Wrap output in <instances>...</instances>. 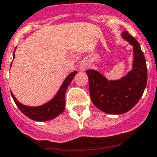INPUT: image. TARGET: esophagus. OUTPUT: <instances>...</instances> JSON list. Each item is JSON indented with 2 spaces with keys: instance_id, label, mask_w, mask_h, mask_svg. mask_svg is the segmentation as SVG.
<instances>
[{
  "instance_id": "1",
  "label": "esophagus",
  "mask_w": 157,
  "mask_h": 157,
  "mask_svg": "<svg viewBox=\"0 0 157 157\" xmlns=\"http://www.w3.org/2000/svg\"><path fill=\"white\" fill-rule=\"evenodd\" d=\"M87 68H88V63H87V62L83 61V62H82L81 63H80V65H79L80 71H83L86 70Z\"/></svg>"
}]
</instances>
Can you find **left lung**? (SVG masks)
Listing matches in <instances>:
<instances>
[{"instance_id":"left-lung-1","label":"left lung","mask_w":157,"mask_h":157,"mask_svg":"<svg viewBox=\"0 0 157 157\" xmlns=\"http://www.w3.org/2000/svg\"><path fill=\"white\" fill-rule=\"evenodd\" d=\"M123 39L133 46L132 69L120 79L109 80L99 71H86L92 102L99 110L112 115L126 113L138 103L147 84V67L139 43L123 31Z\"/></svg>"}]
</instances>
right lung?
<instances>
[{
	"instance_id": "add662e5",
	"label": "right lung",
	"mask_w": 157,
	"mask_h": 157,
	"mask_svg": "<svg viewBox=\"0 0 157 157\" xmlns=\"http://www.w3.org/2000/svg\"><path fill=\"white\" fill-rule=\"evenodd\" d=\"M15 51L13 52V59L15 58ZM11 67H12V64H11ZM77 73L78 72L75 71L70 73L67 76L63 82L62 83L61 86L59 87V90L57 91L56 95L54 96L50 101H48V102L39 105V106H28V105H23L15 98L14 94L11 91L12 97L19 110L21 111L25 116H27V117L34 121H48V120L57 117L64 111L65 93H66L68 86L70 85L71 82L72 81Z\"/></svg>"
}]
</instances>
